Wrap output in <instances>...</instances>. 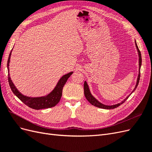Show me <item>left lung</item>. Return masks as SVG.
I'll return each mask as SVG.
<instances>
[{
  "instance_id": "1",
  "label": "left lung",
  "mask_w": 152,
  "mask_h": 152,
  "mask_svg": "<svg viewBox=\"0 0 152 152\" xmlns=\"http://www.w3.org/2000/svg\"><path fill=\"white\" fill-rule=\"evenodd\" d=\"M135 43H136V48H137V52H138V54H139V75H138V77H137V82H136V85L135 86V88L134 89V90L132 91V92L131 94H132L133 92H134L136 90L137 85H138V84H139L140 79V68H141V62H142L141 52H140V50H139V48H138V47H137V44H136V42H135ZM84 95L86 96V99H87V101H88V102L91 104L95 106V107L100 108H103V109H113V108H115L119 107V106H120L121 104H122V103H124V102H125L128 99V98L129 97L130 95H131V94H129V96H128L125 99H124V101H122V102L121 103H118V104H114V105H111V106H108V105H105V104H103L102 103H101L94 97H93V95L91 94V92H90L89 89V86H88V85H87V82L86 81L84 82Z\"/></svg>"
}]
</instances>
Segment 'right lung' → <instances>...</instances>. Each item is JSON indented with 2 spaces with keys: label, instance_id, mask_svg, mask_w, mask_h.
Here are the masks:
<instances>
[{
  "label": "right lung",
  "instance_id": "1",
  "mask_svg": "<svg viewBox=\"0 0 152 152\" xmlns=\"http://www.w3.org/2000/svg\"><path fill=\"white\" fill-rule=\"evenodd\" d=\"M11 51L10 54V56L8 58L7 61V70H8V82L10 84V87L12 93L15 94L17 97L19 98L21 102L28 106L30 108H33L35 110H40V109H44V108H52L54 106H56L60 100L61 96H62V91L64 85L65 84L67 80L70 75L73 73V72L67 73V74L63 75L59 80L58 81L56 86L51 93L48 94L47 96H42V97H38V98H31L28 96H26L23 95L21 93H20L15 86L14 85L12 82L10 76V58L11 55Z\"/></svg>",
  "mask_w": 152,
  "mask_h": 152
}]
</instances>
